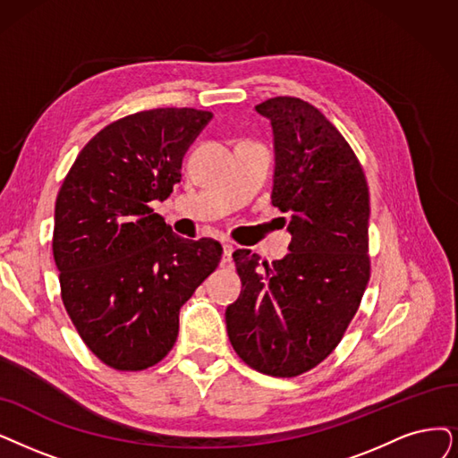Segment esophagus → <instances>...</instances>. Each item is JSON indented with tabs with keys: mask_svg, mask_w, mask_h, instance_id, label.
<instances>
[{
	"mask_svg": "<svg viewBox=\"0 0 458 458\" xmlns=\"http://www.w3.org/2000/svg\"><path fill=\"white\" fill-rule=\"evenodd\" d=\"M233 244H229V242H225L224 244V259H222V267H225V268H231L233 267V259H231V255H233Z\"/></svg>",
	"mask_w": 458,
	"mask_h": 458,
	"instance_id": "obj_1",
	"label": "esophagus"
}]
</instances>
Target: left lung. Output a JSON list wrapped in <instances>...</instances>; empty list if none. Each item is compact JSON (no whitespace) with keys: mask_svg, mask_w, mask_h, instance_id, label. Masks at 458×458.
Here are the masks:
<instances>
[{"mask_svg":"<svg viewBox=\"0 0 458 458\" xmlns=\"http://www.w3.org/2000/svg\"><path fill=\"white\" fill-rule=\"evenodd\" d=\"M274 137L272 205L289 214V253L259 263L236 250L241 297L225 310L231 345L253 370L293 377L333 353L370 280L367 178L314 105L272 98L255 106Z\"/></svg>","mask_w":458,"mask_h":458,"instance_id":"1","label":"left lung"}]
</instances>
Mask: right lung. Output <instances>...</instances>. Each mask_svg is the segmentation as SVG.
<instances>
[{
	"mask_svg": "<svg viewBox=\"0 0 458 458\" xmlns=\"http://www.w3.org/2000/svg\"><path fill=\"white\" fill-rule=\"evenodd\" d=\"M210 120L197 108H152L106 125L58 193L62 301L89 352L116 370H144L171 352L180 306L222 259L219 242L182 239L150 208L173 193Z\"/></svg>",
	"mask_w": 458,
	"mask_h": 458,
	"instance_id": "add662e5",
	"label": "right lung"
}]
</instances>
